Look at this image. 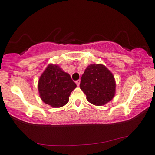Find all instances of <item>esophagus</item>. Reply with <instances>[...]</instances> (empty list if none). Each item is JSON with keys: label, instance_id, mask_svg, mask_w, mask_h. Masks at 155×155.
I'll list each match as a JSON object with an SVG mask.
<instances>
[{"label": "esophagus", "instance_id": "obj_1", "mask_svg": "<svg viewBox=\"0 0 155 155\" xmlns=\"http://www.w3.org/2000/svg\"><path fill=\"white\" fill-rule=\"evenodd\" d=\"M80 82H81V81H80V80H77V81H76V84L77 85V86H79V85H80Z\"/></svg>", "mask_w": 155, "mask_h": 155}]
</instances>
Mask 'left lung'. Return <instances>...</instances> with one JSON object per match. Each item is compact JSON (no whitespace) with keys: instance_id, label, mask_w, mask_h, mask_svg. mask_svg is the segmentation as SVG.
<instances>
[{"instance_id":"1","label":"left lung","mask_w":155,"mask_h":155,"mask_svg":"<svg viewBox=\"0 0 155 155\" xmlns=\"http://www.w3.org/2000/svg\"><path fill=\"white\" fill-rule=\"evenodd\" d=\"M115 78L102 64H90L81 80L80 88L87 100L95 106H102L113 100L115 94Z\"/></svg>"}]
</instances>
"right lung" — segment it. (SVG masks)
I'll list each match as a JSON object with an SVG mask.
<instances>
[{"label": "right lung", "instance_id": "add662e5", "mask_svg": "<svg viewBox=\"0 0 155 155\" xmlns=\"http://www.w3.org/2000/svg\"><path fill=\"white\" fill-rule=\"evenodd\" d=\"M38 87L42 101L54 108H60L68 102L77 85L58 65L49 64L40 76Z\"/></svg>", "mask_w": 155, "mask_h": 155}]
</instances>
